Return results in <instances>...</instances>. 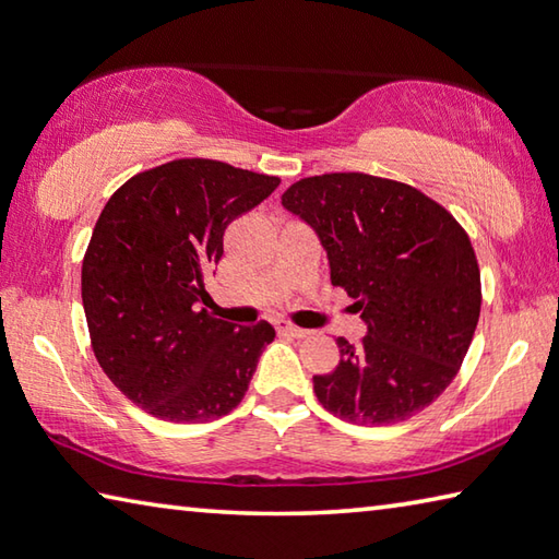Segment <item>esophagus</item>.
Segmentation results:
<instances>
[{"mask_svg":"<svg viewBox=\"0 0 559 559\" xmlns=\"http://www.w3.org/2000/svg\"><path fill=\"white\" fill-rule=\"evenodd\" d=\"M277 331L284 333V335H292V338H307V335L311 333V331L299 329V325H292V323H287V321H280V323H277Z\"/></svg>","mask_w":559,"mask_h":559,"instance_id":"esophagus-1","label":"esophagus"}]
</instances>
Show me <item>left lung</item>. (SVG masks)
Returning <instances> with one entry per match:
<instances>
[{"label": "left lung", "mask_w": 559, "mask_h": 559, "mask_svg": "<svg viewBox=\"0 0 559 559\" xmlns=\"http://www.w3.org/2000/svg\"><path fill=\"white\" fill-rule=\"evenodd\" d=\"M282 206L325 250L333 287L355 299L362 343L338 338L341 362L313 377L323 408L347 424L389 426L430 406L475 335V250L443 206L404 182L331 173L294 182Z\"/></svg>", "instance_id": "left-lung-1"}]
</instances>
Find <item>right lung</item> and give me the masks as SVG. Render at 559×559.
<instances>
[{
    "instance_id": "1",
    "label": "right lung",
    "mask_w": 559,
    "mask_h": 559,
    "mask_svg": "<svg viewBox=\"0 0 559 559\" xmlns=\"http://www.w3.org/2000/svg\"><path fill=\"white\" fill-rule=\"evenodd\" d=\"M277 187L280 177L185 157L131 177L99 214L82 262L92 347L119 392L155 418L209 424L246 396L275 329L214 319L206 275L230 221Z\"/></svg>"
}]
</instances>
